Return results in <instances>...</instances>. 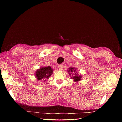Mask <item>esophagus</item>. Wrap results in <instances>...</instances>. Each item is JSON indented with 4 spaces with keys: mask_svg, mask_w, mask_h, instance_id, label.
<instances>
[{
    "mask_svg": "<svg viewBox=\"0 0 122 122\" xmlns=\"http://www.w3.org/2000/svg\"><path fill=\"white\" fill-rule=\"evenodd\" d=\"M58 68L59 70H62L63 68V66L62 64H59L58 66Z\"/></svg>",
    "mask_w": 122,
    "mask_h": 122,
    "instance_id": "1",
    "label": "esophagus"
}]
</instances>
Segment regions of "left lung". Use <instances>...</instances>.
<instances>
[{
  "mask_svg": "<svg viewBox=\"0 0 122 122\" xmlns=\"http://www.w3.org/2000/svg\"><path fill=\"white\" fill-rule=\"evenodd\" d=\"M76 70L74 69V68H70L69 69V71H68L69 72H74V74H73V77H71V78L73 79L74 81L75 82L79 81L81 79V76H79V74H77V73H76ZM69 74H70V75L71 74L70 73H69Z\"/></svg>",
  "mask_w": 122,
  "mask_h": 122,
  "instance_id": "1",
  "label": "left lung"
}]
</instances>
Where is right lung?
<instances>
[{"mask_svg":"<svg viewBox=\"0 0 122 122\" xmlns=\"http://www.w3.org/2000/svg\"><path fill=\"white\" fill-rule=\"evenodd\" d=\"M53 73V69L51 67H43L38 70L36 73V76L38 80L49 79Z\"/></svg>","mask_w":122,"mask_h":122,"instance_id":"add662e5","label":"right lung"}]
</instances>
